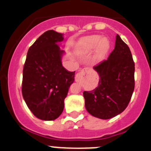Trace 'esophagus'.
Segmentation results:
<instances>
[{"label":"esophagus","mask_w":151,"mask_h":151,"mask_svg":"<svg viewBox=\"0 0 151 151\" xmlns=\"http://www.w3.org/2000/svg\"><path fill=\"white\" fill-rule=\"evenodd\" d=\"M88 72V69H86V68L82 69V70H81L79 73H77L76 76V82H81V81L84 78V76L87 74Z\"/></svg>","instance_id":"1"}]
</instances>
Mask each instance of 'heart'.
<instances>
[{
	"label": "heart",
	"instance_id": "heart-1",
	"mask_svg": "<svg viewBox=\"0 0 151 151\" xmlns=\"http://www.w3.org/2000/svg\"><path fill=\"white\" fill-rule=\"evenodd\" d=\"M98 47V57H101L109 49L110 44L106 38L99 35H91L82 38L78 43V47L85 51H90Z\"/></svg>",
	"mask_w": 151,
	"mask_h": 151
}]
</instances>
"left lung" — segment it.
Masks as SVG:
<instances>
[{"instance_id": "obj_1", "label": "left lung", "mask_w": 151, "mask_h": 151, "mask_svg": "<svg viewBox=\"0 0 151 151\" xmlns=\"http://www.w3.org/2000/svg\"><path fill=\"white\" fill-rule=\"evenodd\" d=\"M94 69L100 79L95 89L83 92L86 110L97 118H113L127 107L134 89L132 55L119 35L107 60L94 66Z\"/></svg>"}]
</instances>
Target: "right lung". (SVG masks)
<instances>
[{
	"label": "right lung",
	"mask_w": 151,
	"mask_h": 151,
	"mask_svg": "<svg viewBox=\"0 0 151 151\" xmlns=\"http://www.w3.org/2000/svg\"><path fill=\"white\" fill-rule=\"evenodd\" d=\"M63 40L61 33L45 32L29 47L24 64L22 96L32 113L42 120L60 116L74 82L75 72L66 70L61 63L63 50L57 43Z\"/></svg>",
	"instance_id": "obj_1"
}]
</instances>
